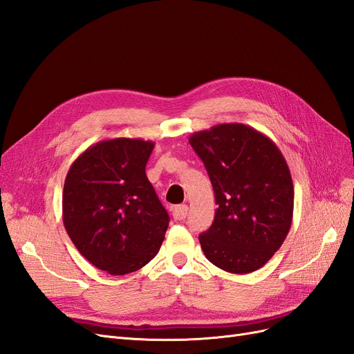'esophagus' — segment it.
<instances>
[{
  "instance_id": "34e87169",
  "label": "esophagus",
  "mask_w": 354,
  "mask_h": 354,
  "mask_svg": "<svg viewBox=\"0 0 354 354\" xmlns=\"http://www.w3.org/2000/svg\"><path fill=\"white\" fill-rule=\"evenodd\" d=\"M187 211H189L187 205H177L173 208V217L176 220H185L187 216Z\"/></svg>"
}]
</instances>
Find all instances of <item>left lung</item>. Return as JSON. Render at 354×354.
Masks as SVG:
<instances>
[{
	"instance_id": "8db88e82",
	"label": "left lung",
	"mask_w": 354,
	"mask_h": 354,
	"mask_svg": "<svg viewBox=\"0 0 354 354\" xmlns=\"http://www.w3.org/2000/svg\"><path fill=\"white\" fill-rule=\"evenodd\" d=\"M189 143L208 171L217 203L212 226L199 234L203 254L229 273L261 269L292 223L294 185L279 147L239 122L194 133Z\"/></svg>"
}]
</instances>
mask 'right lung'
<instances>
[{
	"instance_id": "1",
	"label": "right lung",
	"mask_w": 354,
	"mask_h": 354,
	"mask_svg": "<svg viewBox=\"0 0 354 354\" xmlns=\"http://www.w3.org/2000/svg\"><path fill=\"white\" fill-rule=\"evenodd\" d=\"M153 147L143 138L99 142L73 160L65 178L62 217L69 238L113 276L142 269L165 238L169 217L146 177Z\"/></svg>"
}]
</instances>
